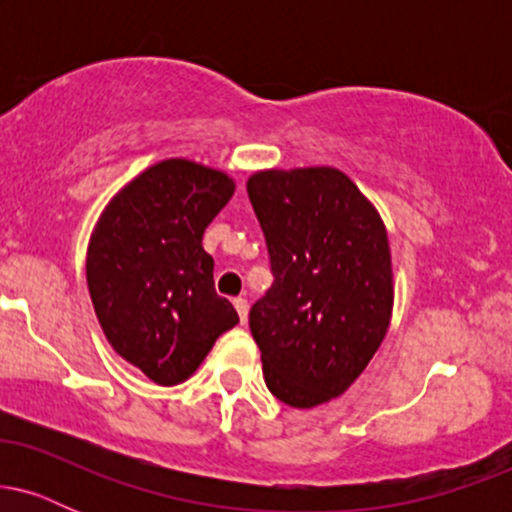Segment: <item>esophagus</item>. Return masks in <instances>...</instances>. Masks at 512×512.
<instances>
[{
  "instance_id": "esophagus-1",
  "label": "esophagus",
  "mask_w": 512,
  "mask_h": 512,
  "mask_svg": "<svg viewBox=\"0 0 512 512\" xmlns=\"http://www.w3.org/2000/svg\"><path fill=\"white\" fill-rule=\"evenodd\" d=\"M233 305H236V310H238V317H240V322H245L248 320V301H245V298H236V301H233Z\"/></svg>"
}]
</instances>
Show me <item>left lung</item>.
I'll use <instances>...</instances> for the list:
<instances>
[{
    "mask_svg": "<svg viewBox=\"0 0 512 512\" xmlns=\"http://www.w3.org/2000/svg\"><path fill=\"white\" fill-rule=\"evenodd\" d=\"M248 197L274 274L250 308L264 383L289 407H320L349 390L390 327L385 223L349 175L330 166L257 170Z\"/></svg>",
    "mask_w": 512,
    "mask_h": 512,
    "instance_id": "8db88e82",
    "label": "left lung"
}]
</instances>
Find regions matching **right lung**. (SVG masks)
<instances>
[{
    "instance_id": "add662e5",
    "label": "right lung",
    "mask_w": 512,
    "mask_h": 512,
    "mask_svg": "<svg viewBox=\"0 0 512 512\" xmlns=\"http://www.w3.org/2000/svg\"><path fill=\"white\" fill-rule=\"evenodd\" d=\"M233 192L223 170L166 158L110 199L88 240L86 284L105 339L156 385L185 383L238 325L202 248Z\"/></svg>"
}]
</instances>
